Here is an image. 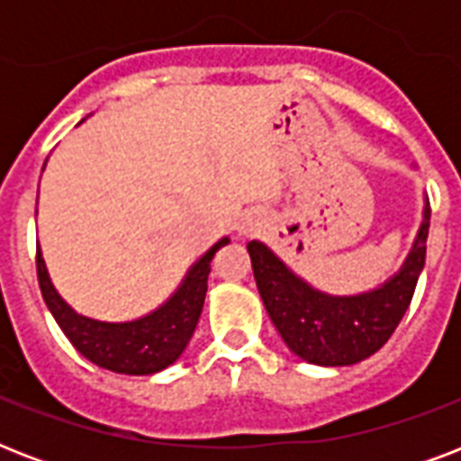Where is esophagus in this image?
<instances>
[{"label":"esophagus","instance_id":"34e87169","mask_svg":"<svg viewBox=\"0 0 461 461\" xmlns=\"http://www.w3.org/2000/svg\"><path fill=\"white\" fill-rule=\"evenodd\" d=\"M253 222H256V220H253V217H246V222H244V227H241V231H251L253 230Z\"/></svg>","mask_w":461,"mask_h":461}]
</instances>
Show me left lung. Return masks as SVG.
Listing matches in <instances>:
<instances>
[{
    "instance_id": "left-lung-1",
    "label": "left lung",
    "mask_w": 461,
    "mask_h": 461,
    "mask_svg": "<svg viewBox=\"0 0 461 461\" xmlns=\"http://www.w3.org/2000/svg\"><path fill=\"white\" fill-rule=\"evenodd\" d=\"M429 215L407 263L380 289L358 296H328L299 280L267 246L251 241L253 277L267 315L287 347L308 364L351 366L383 347L407 313L426 263Z\"/></svg>"
}]
</instances>
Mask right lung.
Segmentation results:
<instances>
[{
  "instance_id": "1",
  "label": "right lung",
  "mask_w": 461,
  "mask_h": 461,
  "mask_svg": "<svg viewBox=\"0 0 461 461\" xmlns=\"http://www.w3.org/2000/svg\"><path fill=\"white\" fill-rule=\"evenodd\" d=\"M230 239L217 241L191 270L186 280L176 289V294L159 306L155 313L131 322H100L78 315L67 302L57 294L52 282L47 277L42 256H35L38 282L47 308L52 311L54 321L59 322L68 342L81 351L83 357L100 368L126 375H150L169 364H174L186 349L194 335L195 322L201 318L205 292H208L210 260L217 249H222Z\"/></svg>"
}]
</instances>
